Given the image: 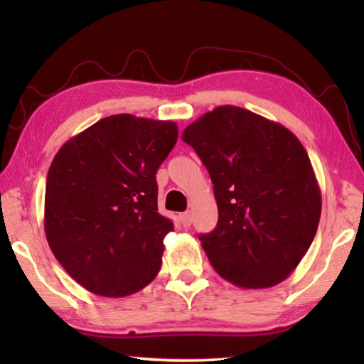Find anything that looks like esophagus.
Masks as SVG:
<instances>
[{"label":"esophagus","mask_w":364,"mask_h":364,"mask_svg":"<svg viewBox=\"0 0 364 364\" xmlns=\"http://www.w3.org/2000/svg\"><path fill=\"white\" fill-rule=\"evenodd\" d=\"M180 221H181V225L184 228H189L191 226V221H193V217H191L189 212H184V213L180 215Z\"/></svg>","instance_id":"obj_1"}]
</instances>
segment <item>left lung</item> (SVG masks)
Segmentation results:
<instances>
[{
	"label": "left lung",
	"mask_w": 364,
	"mask_h": 364,
	"mask_svg": "<svg viewBox=\"0 0 364 364\" xmlns=\"http://www.w3.org/2000/svg\"><path fill=\"white\" fill-rule=\"evenodd\" d=\"M181 139L213 183L218 223L199 239L215 271L239 287L279 284L306 254L321 217V191L305 147L279 123L220 106Z\"/></svg>",
	"instance_id": "8db88e82"
}]
</instances>
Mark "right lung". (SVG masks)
<instances>
[{
	"label": "right lung",
	"instance_id": "add662e5",
	"mask_svg": "<svg viewBox=\"0 0 364 364\" xmlns=\"http://www.w3.org/2000/svg\"><path fill=\"white\" fill-rule=\"evenodd\" d=\"M176 139L173 122L119 114L67 141L53 159L46 239L86 291L125 297L157 276L173 223L157 210L156 173Z\"/></svg>",
	"mask_w": 364,
	"mask_h": 364
}]
</instances>
